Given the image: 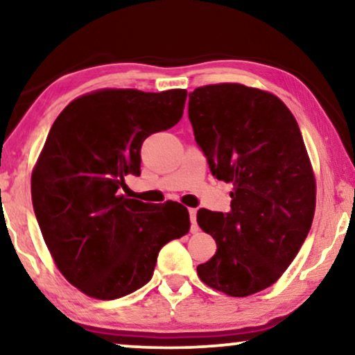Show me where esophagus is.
<instances>
[{
	"instance_id": "obj_1",
	"label": "esophagus",
	"mask_w": 355,
	"mask_h": 355,
	"mask_svg": "<svg viewBox=\"0 0 355 355\" xmlns=\"http://www.w3.org/2000/svg\"><path fill=\"white\" fill-rule=\"evenodd\" d=\"M189 218H191V231L197 232L198 226H197V210L196 208H189Z\"/></svg>"
}]
</instances>
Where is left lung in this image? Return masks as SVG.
Segmentation results:
<instances>
[{
    "mask_svg": "<svg viewBox=\"0 0 355 355\" xmlns=\"http://www.w3.org/2000/svg\"><path fill=\"white\" fill-rule=\"evenodd\" d=\"M189 121L213 176L232 184L230 211H197L216 241L198 278L245 297L276 283L312 226L315 178L302 134L278 96L241 84L193 90Z\"/></svg>",
    "mask_w": 355,
    "mask_h": 355,
    "instance_id": "1",
    "label": "left lung"
}]
</instances>
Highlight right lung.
Returning a JSON list of instances; mask_svg holds the SVG:
<instances>
[{"mask_svg": "<svg viewBox=\"0 0 355 355\" xmlns=\"http://www.w3.org/2000/svg\"><path fill=\"white\" fill-rule=\"evenodd\" d=\"M187 92L106 89L61 111L32 173V203L58 270L95 299L128 295L153 276L158 252L191 227L178 202L125 198L128 174H140L150 134L182 118Z\"/></svg>", "mask_w": 355, "mask_h": 355, "instance_id": "1", "label": "right lung"}]
</instances>
